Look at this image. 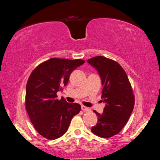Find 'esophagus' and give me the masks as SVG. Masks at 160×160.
Instances as JSON below:
<instances>
[{"instance_id": "obj_1", "label": "esophagus", "mask_w": 160, "mask_h": 160, "mask_svg": "<svg viewBox=\"0 0 160 160\" xmlns=\"http://www.w3.org/2000/svg\"><path fill=\"white\" fill-rule=\"evenodd\" d=\"M81 109L83 111H90V109L88 108L85 107V106H84V105L81 106Z\"/></svg>"}]
</instances>
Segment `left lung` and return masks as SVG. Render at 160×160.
Returning a JSON list of instances; mask_svg holds the SVG:
<instances>
[{
  "mask_svg": "<svg viewBox=\"0 0 160 160\" xmlns=\"http://www.w3.org/2000/svg\"><path fill=\"white\" fill-rule=\"evenodd\" d=\"M88 62L99 72L103 86L101 99L106 103L102 114L93 110L98 122L91 132L100 138L113 137L123 128L133 111L135 98L132 85L118 62L103 56L91 58Z\"/></svg>",
  "mask_w": 160,
  "mask_h": 160,
  "instance_id": "1",
  "label": "left lung"
}]
</instances>
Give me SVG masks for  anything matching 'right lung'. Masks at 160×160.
<instances>
[{"label": "right lung", "instance_id": "add662e5", "mask_svg": "<svg viewBox=\"0 0 160 160\" xmlns=\"http://www.w3.org/2000/svg\"><path fill=\"white\" fill-rule=\"evenodd\" d=\"M84 62L82 59L51 58L32 71L26 87L25 108L41 136L49 140L62 136L72 118L80 112L79 104L67 103L62 98L57 99V93L66 86L71 72Z\"/></svg>", "mask_w": 160, "mask_h": 160}]
</instances>
